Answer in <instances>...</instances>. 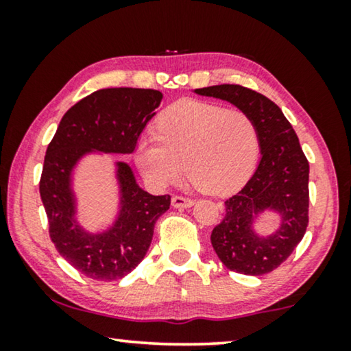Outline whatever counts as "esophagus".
<instances>
[{
	"label": "esophagus",
	"mask_w": 351,
	"mask_h": 351,
	"mask_svg": "<svg viewBox=\"0 0 351 351\" xmlns=\"http://www.w3.org/2000/svg\"><path fill=\"white\" fill-rule=\"evenodd\" d=\"M171 201H172V206H174V208H182V209L191 208L195 203L191 198H186V196H180V195H174Z\"/></svg>",
	"instance_id": "esophagus-1"
}]
</instances>
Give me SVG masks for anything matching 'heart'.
<instances>
[{
    "mask_svg": "<svg viewBox=\"0 0 351 351\" xmlns=\"http://www.w3.org/2000/svg\"><path fill=\"white\" fill-rule=\"evenodd\" d=\"M155 137L136 147L145 179L161 189L186 169L196 189L209 195L238 189L251 176L261 148L257 124L246 112L193 100L165 110L155 123Z\"/></svg>",
    "mask_w": 351,
    "mask_h": 351,
    "instance_id": "1",
    "label": "heart"
}]
</instances>
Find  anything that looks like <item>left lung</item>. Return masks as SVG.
I'll return each mask as SVG.
<instances>
[{"label":"left lung","instance_id":"1","mask_svg":"<svg viewBox=\"0 0 351 351\" xmlns=\"http://www.w3.org/2000/svg\"><path fill=\"white\" fill-rule=\"evenodd\" d=\"M237 105L257 124L262 158L247 184L225 201L222 222L210 243L228 270L267 275L281 265L302 241L308 227V160L299 137L281 108L265 95L239 84H219L195 90ZM273 208L282 214V228L271 237L252 232L254 213Z\"/></svg>","mask_w":351,"mask_h":351}]
</instances>
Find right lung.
<instances>
[{
    "label": "right lung",
    "mask_w": 351,
    "mask_h": 351,
    "mask_svg": "<svg viewBox=\"0 0 351 351\" xmlns=\"http://www.w3.org/2000/svg\"><path fill=\"white\" fill-rule=\"evenodd\" d=\"M162 99L155 89H99L64 114L47 145L40 195L49 223V238L62 257L84 276L114 281L136 268L150 247L156 220L169 209L171 196H153L136 184L131 167L118 165L123 206L107 233L81 232L75 223L70 171L90 148L132 153L137 138Z\"/></svg>",
    "instance_id": "add662e5"
}]
</instances>
